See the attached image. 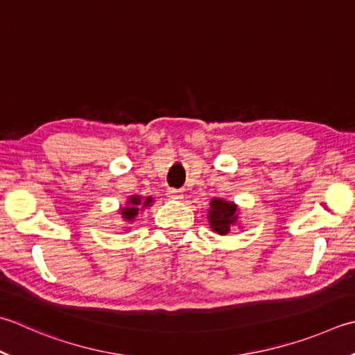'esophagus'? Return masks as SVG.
Returning a JSON list of instances; mask_svg holds the SVG:
<instances>
[{
    "label": "esophagus",
    "mask_w": 355,
    "mask_h": 355,
    "mask_svg": "<svg viewBox=\"0 0 355 355\" xmlns=\"http://www.w3.org/2000/svg\"><path fill=\"white\" fill-rule=\"evenodd\" d=\"M168 196L169 200H183V192L178 191V189H168Z\"/></svg>",
    "instance_id": "esophagus-1"
}]
</instances>
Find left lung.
<instances>
[{
    "label": "left lung",
    "mask_w": 355,
    "mask_h": 355,
    "mask_svg": "<svg viewBox=\"0 0 355 355\" xmlns=\"http://www.w3.org/2000/svg\"><path fill=\"white\" fill-rule=\"evenodd\" d=\"M211 207L207 211V218L214 232L220 235H226L231 227L239 220V207L232 201H226L221 198L211 200Z\"/></svg>",
    "instance_id": "left-lung-1"
}]
</instances>
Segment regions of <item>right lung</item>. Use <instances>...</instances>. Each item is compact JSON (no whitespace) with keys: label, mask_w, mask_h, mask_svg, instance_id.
Segmentation results:
<instances>
[{"label":"right lung","mask_w":355,"mask_h":355,"mask_svg":"<svg viewBox=\"0 0 355 355\" xmlns=\"http://www.w3.org/2000/svg\"><path fill=\"white\" fill-rule=\"evenodd\" d=\"M152 201H154V198H152V197L141 198L140 196H130L129 200H128V205L120 209L123 220L128 221V223L134 221L135 217L138 215V212L146 209V207H149L152 205Z\"/></svg>","instance_id":"right-lung-1"}]
</instances>
